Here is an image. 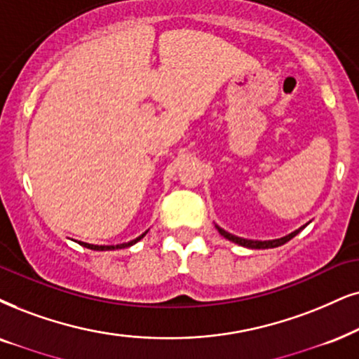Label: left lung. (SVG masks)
<instances>
[{"label":"left lung","mask_w":359,"mask_h":359,"mask_svg":"<svg viewBox=\"0 0 359 359\" xmlns=\"http://www.w3.org/2000/svg\"><path fill=\"white\" fill-rule=\"evenodd\" d=\"M306 225L300 226L298 230H294V232H292L290 235H287V237H281V238H276V240H265V242H262V240H247V238H240V237H235V235L225 232L224 229H220V226H217V230H219L220 235H224L225 238H229L230 242L233 243H238L242 245V247H247V248H257V250H260V248H275V247H280V245L287 243L288 240H292L294 235H298L302 232L303 229H305Z\"/></svg>","instance_id":"1"}]
</instances>
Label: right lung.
I'll return each instance as SVG.
<instances>
[{
    "mask_svg": "<svg viewBox=\"0 0 359 359\" xmlns=\"http://www.w3.org/2000/svg\"><path fill=\"white\" fill-rule=\"evenodd\" d=\"M146 233H147V232H146ZM146 233H142V235H140V237H137L135 240H130V242L121 243V245H90V243H84V242H79V243L83 245V247H86V248H90V250H99V252H104V250H117V248H127V247H130V245L137 243L140 238H144V235H146Z\"/></svg>",
    "mask_w": 359,
    "mask_h": 359,
    "instance_id": "add662e5",
    "label": "right lung"
}]
</instances>
